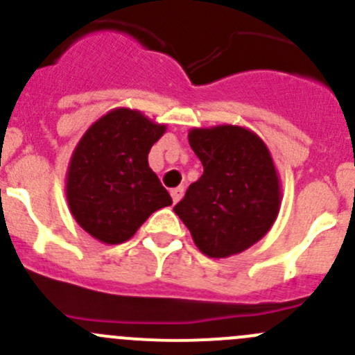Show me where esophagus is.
I'll list each match as a JSON object with an SVG mask.
<instances>
[{"label":"esophagus","instance_id":"esophagus-1","mask_svg":"<svg viewBox=\"0 0 355 355\" xmlns=\"http://www.w3.org/2000/svg\"><path fill=\"white\" fill-rule=\"evenodd\" d=\"M182 196H184V187H182V185L171 189V199H173V202H178V200L182 199Z\"/></svg>","mask_w":355,"mask_h":355}]
</instances>
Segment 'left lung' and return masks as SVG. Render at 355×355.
<instances>
[{
  "instance_id": "8db88e82",
  "label": "left lung",
  "mask_w": 355,
  "mask_h": 355,
  "mask_svg": "<svg viewBox=\"0 0 355 355\" xmlns=\"http://www.w3.org/2000/svg\"><path fill=\"white\" fill-rule=\"evenodd\" d=\"M189 144L204 173L173 207L207 257L244 252L273 227L282 184L270 149L239 125L192 128Z\"/></svg>"
}]
</instances>
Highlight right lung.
<instances>
[{"label": "right lung", "mask_w": 355, "mask_h": 355, "mask_svg": "<svg viewBox=\"0 0 355 355\" xmlns=\"http://www.w3.org/2000/svg\"><path fill=\"white\" fill-rule=\"evenodd\" d=\"M166 125L141 111L114 108L85 130L71 153L65 194L71 216L103 244H123L171 198L149 168Z\"/></svg>", "instance_id": "1"}]
</instances>
